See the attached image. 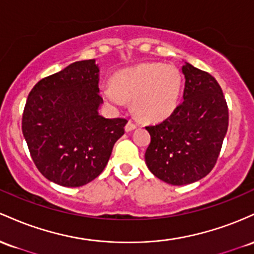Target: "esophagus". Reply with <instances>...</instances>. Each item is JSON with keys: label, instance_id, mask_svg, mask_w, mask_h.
I'll return each instance as SVG.
<instances>
[{"label": "esophagus", "instance_id": "34e87169", "mask_svg": "<svg viewBox=\"0 0 254 254\" xmlns=\"http://www.w3.org/2000/svg\"><path fill=\"white\" fill-rule=\"evenodd\" d=\"M135 128H136V125L134 124V122L128 121L127 125H126V127H125V129H126V132H130V130L135 129Z\"/></svg>", "mask_w": 254, "mask_h": 254}]
</instances>
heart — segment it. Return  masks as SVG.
<instances>
[{
    "label": "heart",
    "instance_id": "obj_1",
    "mask_svg": "<svg viewBox=\"0 0 254 254\" xmlns=\"http://www.w3.org/2000/svg\"><path fill=\"white\" fill-rule=\"evenodd\" d=\"M180 72L174 65L141 64L121 70L102 93L113 107L132 101L136 115L146 121H158L174 112L181 91Z\"/></svg>",
    "mask_w": 254,
    "mask_h": 254
}]
</instances>
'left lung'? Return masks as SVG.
<instances>
[{
  "mask_svg": "<svg viewBox=\"0 0 254 254\" xmlns=\"http://www.w3.org/2000/svg\"><path fill=\"white\" fill-rule=\"evenodd\" d=\"M184 101L172 115L146 129L145 152L150 172L167 184L195 182L212 170L227 134L228 107L217 80L192 64L182 65Z\"/></svg>",
  "mask_w": 254,
  "mask_h": 254,
  "instance_id": "obj_1",
  "label": "left lung"
}]
</instances>
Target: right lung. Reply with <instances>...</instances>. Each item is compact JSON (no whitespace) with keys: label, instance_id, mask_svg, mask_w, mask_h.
I'll list each match as a JSON object with an SVG mask.
<instances>
[{"label":"right lung","instance_id":"1","mask_svg":"<svg viewBox=\"0 0 254 254\" xmlns=\"http://www.w3.org/2000/svg\"><path fill=\"white\" fill-rule=\"evenodd\" d=\"M102 103L95 60L74 62L31 90L22 134L37 169L48 180L80 187L103 172L127 120L99 115Z\"/></svg>","mask_w":254,"mask_h":254}]
</instances>
